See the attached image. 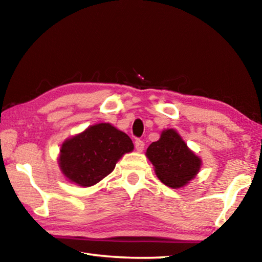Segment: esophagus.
Returning a JSON list of instances; mask_svg holds the SVG:
<instances>
[{"mask_svg": "<svg viewBox=\"0 0 262 262\" xmlns=\"http://www.w3.org/2000/svg\"><path fill=\"white\" fill-rule=\"evenodd\" d=\"M135 148L137 151H142L144 149V142L142 140H136L135 141Z\"/></svg>", "mask_w": 262, "mask_h": 262, "instance_id": "esophagus-1", "label": "esophagus"}]
</instances>
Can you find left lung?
I'll use <instances>...</instances> for the list:
<instances>
[{
	"mask_svg": "<svg viewBox=\"0 0 262 262\" xmlns=\"http://www.w3.org/2000/svg\"><path fill=\"white\" fill-rule=\"evenodd\" d=\"M147 156L159 180L172 188L187 184L201 166L200 158L190 151L173 129L163 132L161 139L149 145Z\"/></svg>",
	"mask_w": 262,
	"mask_h": 262,
	"instance_id": "obj_1",
	"label": "left lung"
}]
</instances>
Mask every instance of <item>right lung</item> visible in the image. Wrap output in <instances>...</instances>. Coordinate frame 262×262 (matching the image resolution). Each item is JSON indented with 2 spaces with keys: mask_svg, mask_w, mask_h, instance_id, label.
Returning <instances> with one entry per match:
<instances>
[{
  "mask_svg": "<svg viewBox=\"0 0 262 262\" xmlns=\"http://www.w3.org/2000/svg\"><path fill=\"white\" fill-rule=\"evenodd\" d=\"M133 149L125 133L110 123H98L62 144L59 164L70 181L89 187L108 176L122 155Z\"/></svg>",
  "mask_w": 262,
  "mask_h": 262,
  "instance_id": "add662e5",
  "label": "right lung"
}]
</instances>
